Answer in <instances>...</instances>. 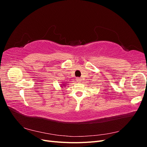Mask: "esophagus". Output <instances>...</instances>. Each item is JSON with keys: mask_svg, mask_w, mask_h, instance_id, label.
Masks as SVG:
<instances>
[{"mask_svg": "<svg viewBox=\"0 0 147 147\" xmlns=\"http://www.w3.org/2000/svg\"><path fill=\"white\" fill-rule=\"evenodd\" d=\"M80 78H77V82H81V80H80Z\"/></svg>", "mask_w": 147, "mask_h": 147, "instance_id": "esophagus-1", "label": "esophagus"}]
</instances>
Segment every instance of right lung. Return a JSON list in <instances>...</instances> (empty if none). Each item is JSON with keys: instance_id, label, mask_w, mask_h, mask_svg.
<instances>
[{"instance_id": "obj_1", "label": "right lung", "mask_w": 147, "mask_h": 147, "mask_svg": "<svg viewBox=\"0 0 147 147\" xmlns=\"http://www.w3.org/2000/svg\"><path fill=\"white\" fill-rule=\"evenodd\" d=\"M67 83H63V84H61V87H63V86H65L66 85V84H67Z\"/></svg>"}]
</instances>
